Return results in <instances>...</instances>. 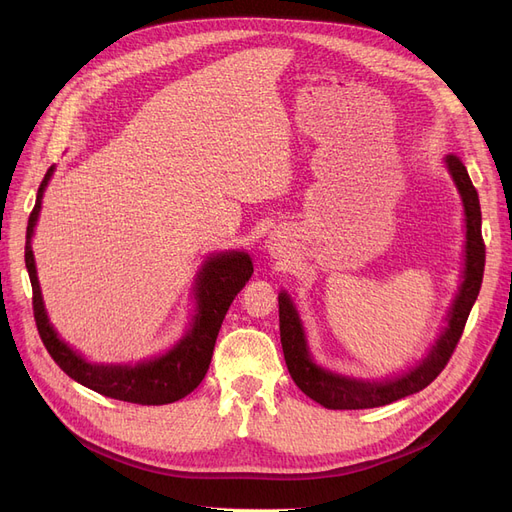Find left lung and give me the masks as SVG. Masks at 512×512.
I'll return each mask as SVG.
<instances>
[{"mask_svg":"<svg viewBox=\"0 0 512 512\" xmlns=\"http://www.w3.org/2000/svg\"><path fill=\"white\" fill-rule=\"evenodd\" d=\"M446 164L463 198V207H466V228H468L466 273H463L461 290L453 303L451 316H448V329L442 333L438 344L433 346L427 359L414 371L397 380L371 384V382H356V380L335 376V374H329V371L316 367L307 354L299 316L294 312L288 294L286 292L280 294V337H282V348H284V359H286L288 371L294 384H297L307 397L318 401L320 406L329 410H363V408H378V406L393 404V401L401 397L423 391L425 386H429L442 374L446 363L451 361V356L463 335V329H466L470 309L480 292V284H483L485 241H483V232H480L478 192L472 185L468 168L463 166V162L455 156V153L446 156Z\"/></svg>","mask_w":512,"mask_h":512,"instance_id":"obj_1","label":"left lung"}]
</instances>
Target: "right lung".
Here are the masks:
<instances>
[{
	"label": "right lung",
	"instance_id": "1",
	"mask_svg": "<svg viewBox=\"0 0 512 512\" xmlns=\"http://www.w3.org/2000/svg\"><path fill=\"white\" fill-rule=\"evenodd\" d=\"M51 175L53 168H49V173L44 175L40 183L36 205L32 213H29L25 235V267L29 273V282H32L34 318L44 348L49 350L53 361L64 369L72 380L81 382L87 389L106 397L130 401V404L162 406L173 404V401L190 395L207 374L215 348V339H218L230 303L235 301L241 288L250 282V277L254 273L250 256L243 252H228L207 260L196 286L198 314L194 318L192 331L181 339L177 348L160 356L156 361L141 363L136 367L89 365L79 354H74L64 342H61L49 320H46L32 245H29L40 213L42 192Z\"/></svg>",
	"mask_w": 512,
	"mask_h": 512
}]
</instances>
